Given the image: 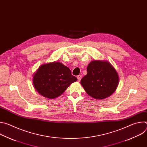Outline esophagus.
Masks as SVG:
<instances>
[{
	"label": "esophagus",
	"mask_w": 147,
	"mask_h": 147,
	"mask_svg": "<svg viewBox=\"0 0 147 147\" xmlns=\"http://www.w3.org/2000/svg\"><path fill=\"white\" fill-rule=\"evenodd\" d=\"M81 78H82V76H81V75H78V76H77V79H78V81H80V80H81Z\"/></svg>",
	"instance_id": "esophagus-1"
}]
</instances>
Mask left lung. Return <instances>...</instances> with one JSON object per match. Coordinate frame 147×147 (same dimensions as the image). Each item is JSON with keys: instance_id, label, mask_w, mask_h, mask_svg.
Masks as SVG:
<instances>
[{"instance_id": "1", "label": "left lung", "mask_w": 147, "mask_h": 147, "mask_svg": "<svg viewBox=\"0 0 147 147\" xmlns=\"http://www.w3.org/2000/svg\"><path fill=\"white\" fill-rule=\"evenodd\" d=\"M119 76L115 69L107 61L94 60L87 67V74L81 84L90 96L96 99L111 96L119 84Z\"/></svg>"}]
</instances>
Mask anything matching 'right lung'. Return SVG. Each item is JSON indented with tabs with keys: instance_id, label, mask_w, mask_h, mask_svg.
Instances as JSON below:
<instances>
[{
	"instance_id": "obj_1",
	"label": "right lung",
	"mask_w": 147,
	"mask_h": 147,
	"mask_svg": "<svg viewBox=\"0 0 147 147\" xmlns=\"http://www.w3.org/2000/svg\"><path fill=\"white\" fill-rule=\"evenodd\" d=\"M77 80L68 67L60 62H52L41 65L34 74L32 81L39 94L49 99H54Z\"/></svg>"
}]
</instances>
